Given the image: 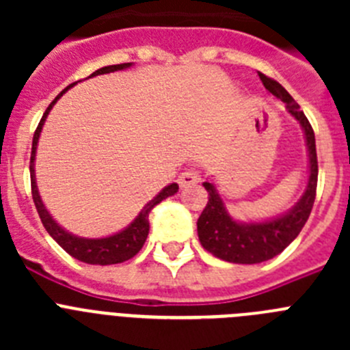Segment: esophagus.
<instances>
[{
    "label": "esophagus",
    "instance_id": "esophagus-1",
    "mask_svg": "<svg viewBox=\"0 0 350 350\" xmlns=\"http://www.w3.org/2000/svg\"><path fill=\"white\" fill-rule=\"evenodd\" d=\"M200 182V175H198L196 172H193V170H189V172H184L178 177V184H180V187H191V185L198 184Z\"/></svg>",
    "mask_w": 350,
    "mask_h": 350
}]
</instances>
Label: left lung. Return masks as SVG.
<instances>
[{
	"instance_id": "left-lung-1",
	"label": "left lung",
	"mask_w": 350,
	"mask_h": 350,
	"mask_svg": "<svg viewBox=\"0 0 350 350\" xmlns=\"http://www.w3.org/2000/svg\"><path fill=\"white\" fill-rule=\"evenodd\" d=\"M262 85L277 100L286 103L287 112L295 117L305 133L308 150V182L305 193L295 206L279 217L262 222L234 221L226 210L221 194L212 180L203 182L208 193V203L198 219V237L203 249L212 252L215 258L237 265H256L279 256L287 245L299 234L312 212L317 189V152H315V137L310 122L299 110V105L293 96L280 85L277 80L259 73Z\"/></svg>"
}]
</instances>
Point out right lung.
I'll use <instances>...</instances> for the list:
<instances>
[{
  "mask_svg": "<svg viewBox=\"0 0 350 350\" xmlns=\"http://www.w3.org/2000/svg\"><path fill=\"white\" fill-rule=\"evenodd\" d=\"M133 63H124V64H112V66H105L96 70L91 77L96 75H105V73H112V71L126 70V68L131 66ZM89 77V79H91ZM77 82L70 83L64 91H61V94H57L54 101L49 105V108L43 113L42 120H40L38 128L35 131V137H33V148H31V163H29V173H31V193H33V202H35L36 212H38L40 219H42L43 226L47 233L54 238L55 242L59 243L64 250L71 258L79 259L82 262H88V265H117V262H124L128 259H131L133 256H137L140 252V249L144 247L145 240H147L148 234V213L157 203H161L163 200H166L168 196H173V194L178 191V185L173 182V184L166 185L165 189L161 191L157 196H154V200L147 203V205L142 208V212L138 213L137 219L124 228L122 231L116 234H110V237L105 238H83L77 237V234L70 233L64 228H61L57 222L52 219V215L49 213V210L43 205L42 198H40L38 193V185H36V177H35V157H36V147H38L40 140V133H42L43 124H45V119H47L49 112L52 110V107L55 105V101L59 100L61 96L68 91L70 88H73Z\"/></svg>",
  "mask_w": 350,
  "mask_h": 350,
  "instance_id": "1",
  "label": "right lung"
}]
</instances>
